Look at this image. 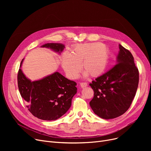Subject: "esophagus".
I'll list each match as a JSON object with an SVG mask.
<instances>
[{
  "instance_id": "esophagus-1",
  "label": "esophagus",
  "mask_w": 151,
  "mask_h": 151,
  "mask_svg": "<svg viewBox=\"0 0 151 151\" xmlns=\"http://www.w3.org/2000/svg\"><path fill=\"white\" fill-rule=\"evenodd\" d=\"M80 86L82 88H85V87L88 86V83H80Z\"/></svg>"
}]
</instances>
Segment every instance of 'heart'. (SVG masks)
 Returning <instances> with one entry per match:
<instances>
[{
  "instance_id": "obj_1",
  "label": "heart",
  "mask_w": 151,
  "mask_h": 151,
  "mask_svg": "<svg viewBox=\"0 0 151 151\" xmlns=\"http://www.w3.org/2000/svg\"><path fill=\"white\" fill-rule=\"evenodd\" d=\"M109 62L107 47L100 43H85L77 45L71 54H65L62 59V67L67 75L75 79L82 68L85 76L90 75L97 77L104 73Z\"/></svg>"
}]
</instances>
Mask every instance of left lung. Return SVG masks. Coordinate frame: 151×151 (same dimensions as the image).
Listing matches in <instances>:
<instances>
[{
	"label": "left lung",
	"mask_w": 151,
	"mask_h": 151,
	"mask_svg": "<svg viewBox=\"0 0 151 151\" xmlns=\"http://www.w3.org/2000/svg\"><path fill=\"white\" fill-rule=\"evenodd\" d=\"M119 46L116 65L89 84L94 92L89 105L95 114L105 119L125 113L138 89L139 71L133 55L122 45Z\"/></svg>",
	"instance_id": "8db88e82"
}]
</instances>
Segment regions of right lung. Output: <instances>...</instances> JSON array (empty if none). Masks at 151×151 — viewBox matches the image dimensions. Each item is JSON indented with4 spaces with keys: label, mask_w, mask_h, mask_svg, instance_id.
I'll list each match as a JSON object with an SVG mask.
<instances>
[{
    "label": "right lung",
    "mask_w": 151,
    "mask_h": 151,
    "mask_svg": "<svg viewBox=\"0 0 151 151\" xmlns=\"http://www.w3.org/2000/svg\"><path fill=\"white\" fill-rule=\"evenodd\" d=\"M41 47L50 48L59 54L65 48L63 44L54 43ZM18 85L29 111L35 117L45 121L56 120L65 114L77 92L76 83L57 71L40 80L31 81L19 68Z\"/></svg>",
    "instance_id": "add662e5"
}]
</instances>
